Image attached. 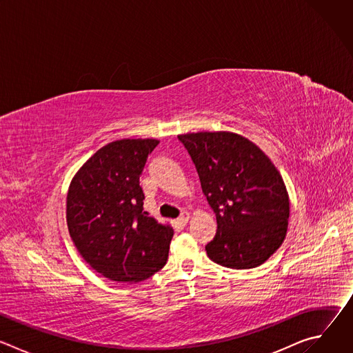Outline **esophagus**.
Masks as SVG:
<instances>
[{"label":"esophagus","instance_id":"1","mask_svg":"<svg viewBox=\"0 0 353 353\" xmlns=\"http://www.w3.org/2000/svg\"><path fill=\"white\" fill-rule=\"evenodd\" d=\"M188 221H190V214H188V212H183V214L177 218V223H180V225H183V226H184Z\"/></svg>","mask_w":353,"mask_h":353}]
</instances>
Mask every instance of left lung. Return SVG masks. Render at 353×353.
Here are the masks:
<instances>
[{
	"label": "left lung",
	"mask_w": 353,
	"mask_h": 353,
	"mask_svg": "<svg viewBox=\"0 0 353 353\" xmlns=\"http://www.w3.org/2000/svg\"><path fill=\"white\" fill-rule=\"evenodd\" d=\"M179 139L216 215V234L205 245L208 257L233 270L264 264L283 243L290 215L289 194L275 165L236 132H187Z\"/></svg>",
	"instance_id": "1"
}]
</instances>
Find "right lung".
Returning a JSON list of instances; mask_svg holds the SVG:
<instances>
[{
    "label": "right lung",
    "instance_id": "add662e5",
    "mask_svg": "<svg viewBox=\"0 0 353 353\" xmlns=\"http://www.w3.org/2000/svg\"><path fill=\"white\" fill-rule=\"evenodd\" d=\"M155 138H123L100 149L74 174L67 225L82 259L102 276L123 283L163 268L173 228L143 211L139 177Z\"/></svg>",
    "mask_w": 353,
    "mask_h": 353
}]
</instances>
